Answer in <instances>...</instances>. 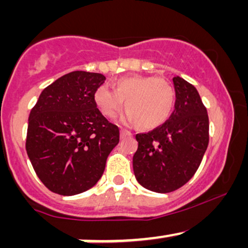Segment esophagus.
I'll use <instances>...</instances> for the list:
<instances>
[{
	"instance_id": "1",
	"label": "esophagus",
	"mask_w": 248,
	"mask_h": 248,
	"mask_svg": "<svg viewBox=\"0 0 248 248\" xmlns=\"http://www.w3.org/2000/svg\"><path fill=\"white\" fill-rule=\"evenodd\" d=\"M126 134H131V133H129L128 131H126V129H121V137L126 136Z\"/></svg>"
}]
</instances>
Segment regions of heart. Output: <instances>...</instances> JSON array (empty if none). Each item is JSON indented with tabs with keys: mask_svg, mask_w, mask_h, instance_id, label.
Listing matches in <instances>:
<instances>
[{
	"mask_svg": "<svg viewBox=\"0 0 248 248\" xmlns=\"http://www.w3.org/2000/svg\"><path fill=\"white\" fill-rule=\"evenodd\" d=\"M126 101V119L141 128H156L171 115L175 90L164 78L128 77L115 84V91L101 85L94 91V102L107 117L116 116Z\"/></svg>",
	"mask_w": 248,
	"mask_h": 248,
	"instance_id": "1",
	"label": "heart"
}]
</instances>
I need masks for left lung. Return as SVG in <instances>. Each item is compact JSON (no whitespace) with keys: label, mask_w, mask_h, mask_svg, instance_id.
I'll return each instance as SVG.
<instances>
[{"label":"left lung","mask_w":248,"mask_h":248,"mask_svg":"<svg viewBox=\"0 0 248 248\" xmlns=\"http://www.w3.org/2000/svg\"><path fill=\"white\" fill-rule=\"evenodd\" d=\"M172 81L176 101L168 121L136 136L134 175L142 187L157 193H169L188 182L209 144V116L198 91L180 77Z\"/></svg>","instance_id":"8db88e82"}]
</instances>
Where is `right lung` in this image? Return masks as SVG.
I'll return each mask as SVG.
<instances>
[{
    "mask_svg": "<svg viewBox=\"0 0 248 248\" xmlns=\"http://www.w3.org/2000/svg\"><path fill=\"white\" fill-rule=\"evenodd\" d=\"M99 73L76 71L42 91L29 116L26 151L44 186L61 196L82 193L103 175L120 131L102 115L94 91Z\"/></svg>",
    "mask_w": 248,
    "mask_h": 248,
    "instance_id": "1",
    "label": "right lung"
}]
</instances>
